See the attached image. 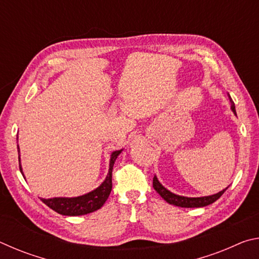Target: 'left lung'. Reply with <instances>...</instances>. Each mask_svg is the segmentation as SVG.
<instances>
[{"label":"left lung","mask_w":259,"mask_h":259,"mask_svg":"<svg viewBox=\"0 0 259 259\" xmlns=\"http://www.w3.org/2000/svg\"><path fill=\"white\" fill-rule=\"evenodd\" d=\"M229 95V99L231 103V109L236 115V111H235V105L232 100L230 94ZM153 187L154 190L159 193L161 195V198L165 200L166 202L172 204V205H177V207H182V208H201V207H205V205H209L213 203L214 201H217L221 196L224 194V192L227 190V187L225 190H223L221 192L216 193V194L212 195H208V196H200V198H187V196H183V195H177L175 193L170 192L169 190L162 185V184L159 182L156 176L153 178Z\"/></svg>","instance_id":"left-lung-1"}]
</instances>
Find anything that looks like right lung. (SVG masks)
I'll list each match as a JSON object with an SVG mask.
<instances>
[{
    "instance_id": "add662e5",
    "label": "right lung",
    "mask_w": 259,
    "mask_h": 259,
    "mask_svg": "<svg viewBox=\"0 0 259 259\" xmlns=\"http://www.w3.org/2000/svg\"><path fill=\"white\" fill-rule=\"evenodd\" d=\"M123 150L114 151L111 154V160H109V169L108 174L105 181L100 184V185L96 188V190L91 191L87 194H83L80 196H75V198H50V199H43L40 198L41 201L48 207L55 210L56 212L64 216H82V214H87L90 212H94L96 210L100 209L106 202L108 199L109 193L112 191V170L113 165L115 163V160L117 156L121 154ZM18 159H19V169L20 172L23 174V168H21L20 163V150L18 146ZM25 178V176H24Z\"/></svg>"
}]
</instances>
